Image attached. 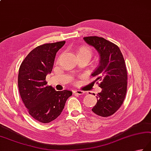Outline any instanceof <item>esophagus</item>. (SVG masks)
<instances>
[{
	"mask_svg": "<svg viewBox=\"0 0 151 151\" xmlns=\"http://www.w3.org/2000/svg\"><path fill=\"white\" fill-rule=\"evenodd\" d=\"M73 93L75 94H78V95H82V94H84L85 92L82 90H74Z\"/></svg>",
	"mask_w": 151,
	"mask_h": 151,
	"instance_id": "34e87169",
	"label": "esophagus"
}]
</instances>
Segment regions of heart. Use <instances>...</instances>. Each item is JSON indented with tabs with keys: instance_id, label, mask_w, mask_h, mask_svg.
Listing matches in <instances>:
<instances>
[{
	"instance_id": "heart-1",
	"label": "heart",
	"mask_w": 151,
	"mask_h": 151,
	"mask_svg": "<svg viewBox=\"0 0 151 151\" xmlns=\"http://www.w3.org/2000/svg\"><path fill=\"white\" fill-rule=\"evenodd\" d=\"M76 54L77 55V58H90L91 54H92V50L90 48V47L86 45H83L80 46L79 48L76 50Z\"/></svg>"
}]
</instances>
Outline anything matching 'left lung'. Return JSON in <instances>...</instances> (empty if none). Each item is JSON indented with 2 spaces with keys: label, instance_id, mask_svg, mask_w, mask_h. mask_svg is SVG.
Returning a JSON list of instances; mask_svg holds the SVG:
<instances>
[{
  "label": "left lung",
  "instance_id": "1",
  "mask_svg": "<svg viewBox=\"0 0 151 151\" xmlns=\"http://www.w3.org/2000/svg\"><path fill=\"white\" fill-rule=\"evenodd\" d=\"M84 40L100 55L99 66L91 75L101 81L102 91L97 94V102L91 111L100 116H110L120 109L126 97L128 75L124 59L119 46L104 38L86 37Z\"/></svg>",
  "mask_w": 151,
  "mask_h": 151
}]
</instances>
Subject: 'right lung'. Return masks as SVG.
<instances>
[{
	"label": "right lung",
	"mask_w": 151,
	"mask_h": 151,
	"mask_svg": "<svg viewBox=\"0 0 151 151\" xmlns=\"http://www.w3.org/2000/svg\"><path fill=\"white\" fill-rule=\"evenodd\" d=\"M65 43V41H60L36 47L19 67L20 96L29 114L40 122L48 123L57 119L73 94L69 90L55 91L46 85V76L51 73L56 53Z\"/></svg>",
	"instance_id": "add662e5"
}]
</instances>
